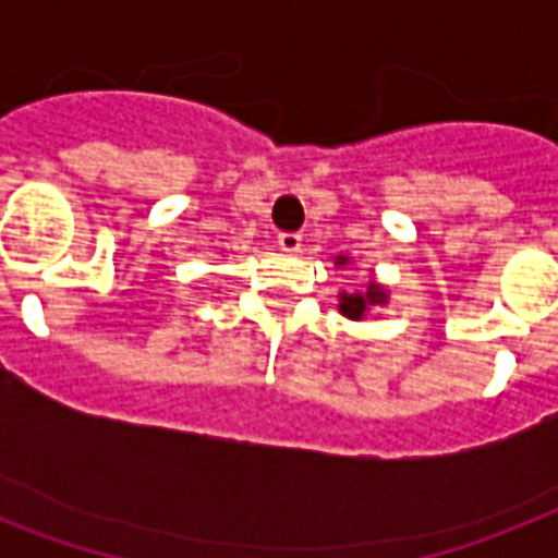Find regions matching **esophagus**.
Segmentation results:
<instances>
[{"label": "esophagus", "mask_w": 558, "mask_h": 558, "mask_svg": "<svg viewBox=\"0 0 558 558\" xmlns=\"http://www.w3.org/2000/svg\"><path fill=\"white\" fill-rule=\"evenodd\" d=\"M301 240L304 236L298 234V231H283V234H278V245L283 252H301Z\"/></svg>", "instance_id": "1"}]
</instances>
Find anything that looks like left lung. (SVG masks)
Returning a JSON list of instances; mask_svg holds the SVG:
<instances>
[{"mask_svg": "<svg viewBox=\"0 0 558 558\" xmlns=\"http://www.w3.org/2000/svg\"><path fill=\"white\" fill-rule=\"evenodd\" d=\"M348 263V257H339V266H344ZM341 315H348V318H353V322H359L362 315L371 310V306H381L388 298H385V289L379 287V283H371L367 287V292H341Z\"/></svg>", "mask_w": 558, "mask_h": 558, "instance_id": "8db88e82", "label": "left lung"}]
</instances>
